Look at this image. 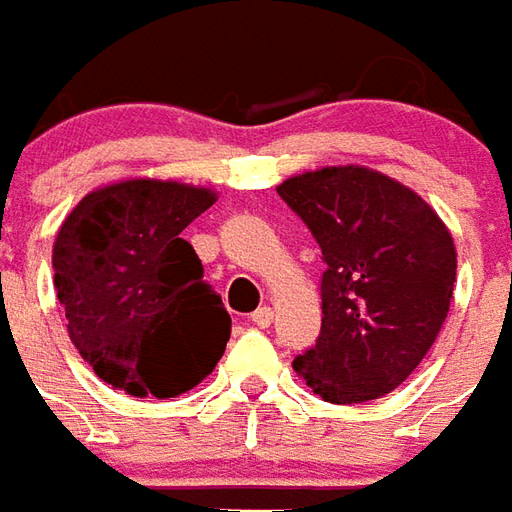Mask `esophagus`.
<instances>
[{"instance_id": "obj_1", "label": "esophagus", "mask_w": 512, "mask_h": 512, "mask_svg": "<svg viewBox=\"0 0 512 512\" xmlns=\"http://www.w3.org/2000/svg\"><path fill=\"white\" fill-rule=\"evenodd\" d=\"M271 321H274V310H271V307H257V310L252 312V323L260 326V329L271 326Z\"/></svg>"}]
</instances>
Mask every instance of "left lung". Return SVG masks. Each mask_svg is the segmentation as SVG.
Wrapping results in <instances>:
<instances>
[{
	"mask_svg": "<svg viewBox=\"0 0 512 512\" xmlns=\"http://www.w3.org/2000/svg\"><path fill=\"white\" fill-rule=\"evenodd\" d=\"M323 252L321 334L293 359L315 395L367 403L403 384L450 312L455 244L419 194L367 167H323L277 186Z\"/></svg>",
	"mask_w": 512,
	"mask_h": 512,
	"instance_id": "left-lung-1",
	"label": "left lung"
}]
</instances>
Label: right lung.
I'll use <instances>...</instances> for the list:
<instances>
[{"label": "right lung", "instance_id": "1", "mask_svg": "<svg viewBox=\"0 0 512 512\" xmlns=\"http://www.w3.org/2000/svg\"><path fill=\"white\" fill-rule=\"evenodd\" d=\"M211 189L134 178L90 191L62 222L51 263L68 334L95 376L126 395L178 397L211 376L230 312L180 233Z\"/></svg>", "mask_w": 512, "mask_h": 512}]
</instances>
